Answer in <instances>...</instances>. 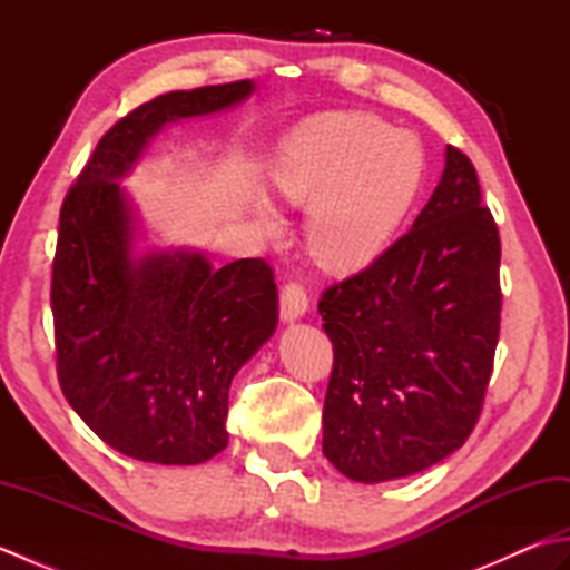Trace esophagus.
I'll use <instances>...</instances> for the list:
<instances>
[{"instance_id":"obj_1","label":"esophagus","mask_w":570,"mask_h":570,"mask_svg":"<svg viewBox=\"0 0 570 570\" xmlns=\"http://www.w3.org/2000/svg\"><path fill=\"white\" fill-rule=\"evenodd\" d=\"M278 306H282V318L284 321H296L308 311V296L306 288L298 282H288L282 288V298H278Z\"/></svg>"}]
</instances>
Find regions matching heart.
Returning <instances> with one entry per match:
<instances>
[{"mask_svg":"<svg viewBox=\"0 0 570 570\" xmlns=\"http://www.w3.org/2000/svg\"><path fill=\"white\" fill-rule=\"evenodd\" d=\"M423 154L409 131L365 112L313 117L288 137L272 168L286 203L311 208L308 249L333 272L367 266L414 203ZM274 227V217H266Z\"/></svg>","mask_w":570,"mask_h":570,"instance_id":"obj_1","label":"heart"}]
</instances>
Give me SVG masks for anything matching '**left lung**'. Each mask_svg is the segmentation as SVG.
<instances>
[{
  "label": "left lung",
  "instance_id": "1",
  "mask_svg": "<svg viewBox=\"0 0 570 570\" xmlns=\"http://www.w3.org/2000/svg\"><path fill=\"white\" fill-rule=\"evenodd\" d=\"M500 252L475 166L448 147L409 233L321 294L333 343L323 453L343 475L406 478L468 441L500 341Z\"/></svg>",
  "mask_w": 570,
  "mask_h": 570
}]
</instances>
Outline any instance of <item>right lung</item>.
<instances>
[{"label": "right lung", "mask_w": 570, "mask_h": 570, "mask_svg": "<svg viewBox=\"0 0 570 570\" xmlns=\"http://www.w3.org/2000/svg\"><path fill=\"white\" fill-rule=\"evenodd\" d=\"M249 80L174 90L105 131L60 205L51 276L56 370L68 404L144 463L198 465L227 445V392L278 321L264 259L213 269L203 254L131 252L117 178L166 122L225 110Z\"/></svg>", "instance_id": "obj_1"}]
</instances>
